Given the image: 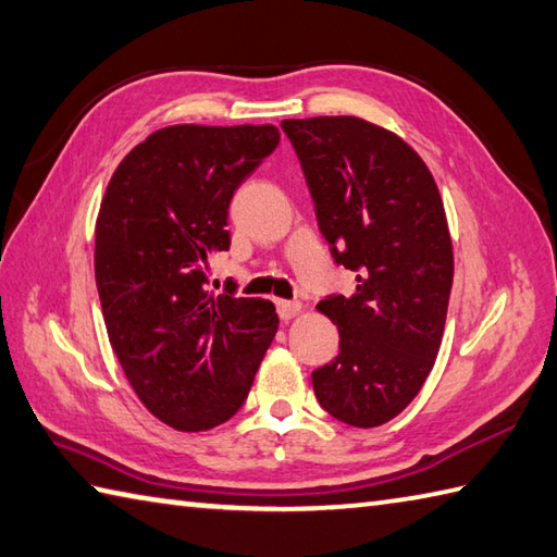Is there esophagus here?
I'll use <instances>...</instances> for the list:
<instances>
[{"instance_id": "34e87169", "label": "esophagus", "mask_w": 557, "mask_h": 557, "mask_svg": "<svg viewBox=\"0 0 557 557\" xmlns=\"http://www.w3.org/2000/svg\"><path fill=\"white\" fill-rule=\"evenodd\" d=\"M276 310H278L281 320L288 322L302 310V302L300 300H276Z\"/></svg>"}]
</instances>
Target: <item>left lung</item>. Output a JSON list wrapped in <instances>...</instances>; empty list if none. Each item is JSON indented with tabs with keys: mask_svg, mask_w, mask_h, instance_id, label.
Listing matches in <instances>:
<instances>
[{
	"mask_svg": "<svg viewBox=\"0 0 557 557\" xmlns=\"http://www.w3.org/2000/svg\"><path fill=\"white\" fill-rule=\"evenodd\" d=\"M320 231L354 295L317 305L338 356L312 372L317 401L356 428L392 421L421 392L445 332L454 257L445 207L423 158L360 117L283 120Z\"/></svg>",
	"mask_w": 557,
	"mask_h": 557,
	"instance_id": "8db88e82",
	"label": "left lung"
}]
</instances>
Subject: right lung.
Here are the masks:
<instances>
[{
    "instance_id": "right-lung-1",
    "label": "right lung",
    "mask_w": 557,
    "mask_h": 557,
    "mask_svg": "<svg viewBox=\"0 0 557 557\" xmlns=\"http://www.w3.org/2000/svg\"><path fill=\"white\" fill-rule=\"evenodd\" d=\"M274 124L153 132L110 177L96 221V286L112 350L163 423L199 433L245 404L278 329L276 308L209 288L231 247L228 207L276 149Z\"/></svg>"
}]
</instances>
